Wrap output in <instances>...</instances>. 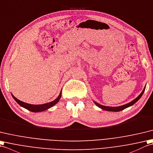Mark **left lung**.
Listing matches in <instances>:
<instances>
[{"label": "left lung", "mask_w": 153, "mask_h": 153, "mask_svg": "<svg viewBox=\"0 0 153 153\" xmlns=\"http://www.w3.org/2000/svg\"><path fill=\"white\" fill-rule=\"evenodd\" d=\"M145 87L144 88L143 90L142 91V92L140 94V96H139L138 97H137L136 98H135V100H134L132 101H131V102L128 103L126 105H122V106H119V107H107V106H104V105H100V103H98L97 102H96V101H94V102L95 103V104H96L97 107H99L100 108H101V109L103 110H105V111H113V112H118V111H123L124 110V108H127V107H129L131 106V105H133L134 103H135L137 102V101L140 99L141 97L142 96V95L143 94L144 91H145Z\"/></svg>", "instance_id": "obj_1"}]
</instances>
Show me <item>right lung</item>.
Masks as SVG:
<instances>
[{"mask_svg": "<svg viewBox=\"0 0 153 153\" xmlns=\"http://www.w3.org/2000/svg\"><path fill=\"white\" fill-rule=\"evenodd\" d=\"M12 96L13 99H14V100L20 105V106H22L23 108H26V109H27L31 112L37 113V112H41V111L48 109L49 108L52 107L54 105H56L59 101L61 97H62V93H60L59 96L57 97L55 100L52 101V102L42 104V105H31V104L24 103V102H23V101H21L20 100L17 99V98L13 96L12 94Z\"/></svg>", "mask_w": 153, "mask_h": 153, "instance_id": "obj_1", "label": "right lung"}]
</instances>
